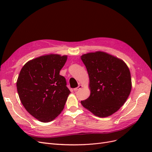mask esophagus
<instances>
[{
    "instance_id": "1",
    "label": "esophagus",
    "mask_w": 152,
    "mask_h": 152,
    "mask_svg": "<svg viewBox=\"0 0 152 152\" xmlns=\"http://www.w3.org/2000/svg\"><path fill=\"white\" fill-rule=\"evenodd\" d=\"M82 86H81V85H79V86H78L77 87H76V88H75V89H73V90H74L75 91H78V90L82 88Z\"/></svg>"
}]
</instances>
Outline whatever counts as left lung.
Wrapping results in <instances>:
<instances>
[{
	"mask_svg": "<svg viewBox=\"0 0 152 152\" xmlns=\"http://www.w3.org/2000/svg\"><path fill=\"white\" fill-rule=\"evenodd\" d=\"M89 77L91 94L81 104L94 115H111L125 103L131 91L129 69L121 59L97 51L81 56Z\"/></svg>",
	"mask_w": 152,
	"mask_h": 152,
	"instance_id": "left-lung-1",
	"label": "left lung"
}]
</instances>
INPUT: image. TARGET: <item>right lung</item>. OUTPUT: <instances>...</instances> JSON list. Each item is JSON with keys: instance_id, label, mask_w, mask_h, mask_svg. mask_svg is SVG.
Listing matches in <instances>:
<instances>
[{"instance_id": "1", "label": "right lung", "mask_w": 152, "mask_h": 152, "mask_svg": "<svg viewBox=\"0 0 152 152\" xmlns=\"http://www.w3.org/2000/svg\"><path fill=\"white\" fill-rule=\"evenodd\" d=\"M66 59L67 56L44 55L28 61L20 71L16 87L21 102L40 122L58 117L70 93L65 78L59 75Z\"/></svg>"}]
</instances>
